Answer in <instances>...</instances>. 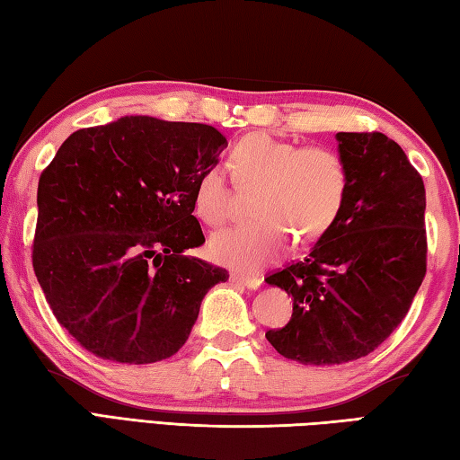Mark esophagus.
<instances>
[{"mask_svg":"<svg viewBox=\"0 0 460 460\" xmlns=\"http://www.w3.org/2000/svg\"><path fill=\"white\" fill-rule=\"evenodd\" d=\"M231 281L235 285L247 287V289H257V287L261 285L259 277H249V275H239V273H231Z\"/></svg>","mask_w":460,"mask_h":460,"instance_id":"esophagus-1","label":"esophagus"}]
</instances>
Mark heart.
Listing matches in <instances>:
<instances>
[{
	"instance_id": "heart-1",
	"label": "heart",
	"mask_w": 460,
	"mask_h": 460,
	"mask_svg": "<svg viewBox=\"0 0 460 460\" xmlns=\"http://www.w3.org/2000/svg\"><path fill=\"white\" fill-rule=\"evenodd\" d=\"M231 173L209 167L193 191V209L203 223L219 227L231 217L237 189L255 191L259 219L217 231L209 239L215 263L255 273L289 249L293 235L301 243L319 239L343 211L350 189V169L343 153L251 133L231 149ZM236 183L233 184L232 181Z\"/></svg>"
}]
</instances>
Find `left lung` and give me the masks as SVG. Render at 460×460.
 <instances>
[{"mask_svg": "<svg viewBox=\"0 0 460 460\" xmlns=\"http://www.w3.org/2000/svg\"><path fill=\"white\" fill-rule=\"evenodd\" d=\"M350 169L343 211L307 257L265 281L291 295V321L265 337L303 365L357 361L407 317L427 273L425 183L379 131L337 133Z\"/></svg>", "mask_w": 460, "mask_h": 460, "instance_id": "8db88e82", "label": "left lung"}]
</instances>
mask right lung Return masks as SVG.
<instances>
[{
	"label": "right lung",
	"mask_w": 460,
	"mask_h": 460,
	"mask_svg": "<svg viewBox=\"0 0 460 460\" xmlns=\"http://www.w3.org/2000/svg\"><path fill=\"white\" fill-rule=\"evenodd\" d=\"M227 146L205 123L147 115L71 133L41 171L31 263L59 325L99 358L175 355L227 269L205 243L195 183Z\"/></svg>",
	"instance_id": "right-lung-1"
}]
</instances>
